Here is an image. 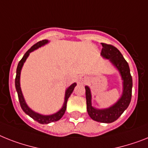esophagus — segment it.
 <instances>
[{
	"instance_id": "obj_1",
	"label": "esophagus",
	"mask_w": 148,
	"mask_h": 148,
	"mask_svg": "<svg viewBox=\"0 0 148 148\" xmlns=\"http://www.w3.org/2000/svg\"><path fill=\"white\" fill-rule=\"evenodd\" d=\"M77 83L78 84H85L86 82V79H85V77H79L76 80Z\"/></svg>"
}]
</instances>
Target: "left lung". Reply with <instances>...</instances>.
I'll return each instance as SVG.
<instances>
[{
  "mask_svg": "<svg viewBox=\"0 0 148 148\" xmlns=\"http://www.w3.org/2000/svg\"><path fill=\"white\" fill-rule=\"evenodd\" d=\"M102 50L101 55L105 59L109 60L116 69L119 71L123 80V93L119 100L114 104L104 109H97L92 106L91 92L88 86H85V97L87 103V111L89 116L97 122L111 123L116 120L128 108L131 102L132 78L130 74L129 64L120 53V51L113 45L101 43Z\"/></svg>",
  "mask_w": 148,
  "mask_h": 148,
  "instance_id": "obj_1",
  "label": "left lung"
}]
</instances>
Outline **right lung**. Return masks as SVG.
Returning a JSON list of instances; mask_svg holds the SVG:
<instances>
[{"mask_svg": "<svg viewBox=\"0 0 148 148\" xmlns=\"http://www.w3.org/2000/svg\"><path fill=\"white\" fill-rule=\"evenodd\" d=\"M48 42L49 41H47V40H42V41H39V42H38V43L33 45L32 47L24 54L23 57L22 58L21 60L19 61V63H18V66H17L16 75L15 79L16 90L17 94H18L19 103H20L22 109H23V110L28 116H29L34 120L37 121L38 123H41V124H48L50 123H53V122L58 121L59 119H60L62 118L63 114L65 113L66 110L67 101H68L69 96L73 93V91L74 90V88H75V87L76 86V83L74 82L69 88H67V89L65 91V98H64V103H63V106H62V107H61L59 110L57 111V113H53V114H51V115H42V114H40V113H36L34 110H32L27 105V103H26V102L25 101V98L23 97L21 87H20V74H21L22 68H23V65H24V63L25 62V60H26V59H27L31 52L34 51L35 50L38 49L39 47H42L44 45H47Z\"/></svg>", "mask_w": 148, "mask_h": 148, "instance_id": "right-lung-1", "label": "right lung"}]
</instances>
